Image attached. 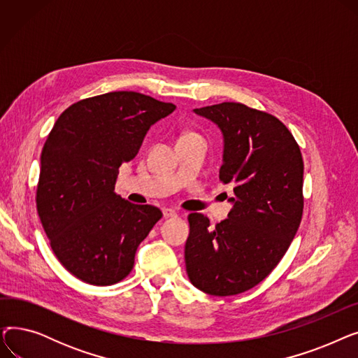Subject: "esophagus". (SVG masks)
<instances>
[{"instance_id":"1","label":"esophagus","mask_w":358,"mask_h":358,"mask_svg":"<svg viewBox=\"0 0 358 358\" xmlns=\"http://www.w3.org/2000/svg\"><path fill=\"white\" fill-rule=\"evenodd\" d=\"M162 215H164V217H176V216H177V212H176L174 209L164 208V209H162Z\"/></svg>"}]
</instances>
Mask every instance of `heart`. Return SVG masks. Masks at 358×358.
<instances>
[{
	"instance_id": "b5f03b06",
	"label": "heart",
	"mask_w": 358,
	"mask_h": 358,
	"mask_svg": "<svg viewBox=\"0 0 358 358\" xmlns=\"http://www.w3.org/2000/svg\"><path fill=\"white\" fill-rule=\"evenodd\" d=\"M189 135H190V134H189Z\"/></svg>"
}]
</instances>
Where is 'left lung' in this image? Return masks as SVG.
I'll list each match as a JSON object with an SVG mask.
<instances>
[{"instance_id":"8db88e82","label":"left lung","mask_w":358,"mask_h":358,"mask_svg":"<svg viewBox=\"0 0 358 358\" xmlns=\"http://www.w3.org/2000/svg\"><path fill=\"white\" fill-rule=\"evenodd\" d=\"M223 136L219 178L234 185L228 219L210 227L189 215L185 270L194 287L234 296L264 280L283 258L303 213V159L289 129L268 113L241 103L193 110Z\"/></svg>"}]
</instances>
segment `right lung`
<instances>
[{"label": "right lung", "instance_id": "obj_1", "mask_svg": "<svg viewBox=\"0 0 358 358\" xmlns=\"http://www.w3.org/2000/svg\"><path fill=\"white\" fill-rule=\"evenodd\" d=\"M176 110L135 91H115L69 106L41 155L36 204L61 264L94 286L134 268L139 243L162 212L115 193L119 168L136 157L150 126Z\"/></svg>", "mask_w": 358, "mask_h": 358}]
</instances>
